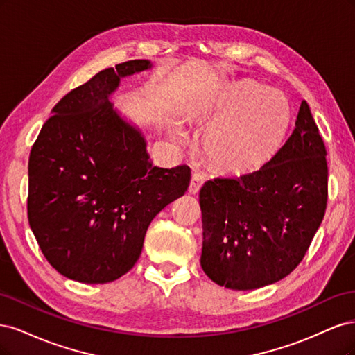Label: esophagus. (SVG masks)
Segmentation results:
<instances>
[{
  "label": "esophagus",
  "mask_w": 355,
  "mask_h": 355,
  "mask_svg": "<svg viewBox=\"0 0 355 355\" xmlns=\"http://www.w3.org/2000/svg\"><path fill=\"white\" fill-rule=\"evenodd\" d=\"M203 184V175L196 173L191 175V181H190V186H189V193L190 194H196L200 189V186Z\"/></svg>",
  "instance_id": "obj_1"
}]
</instances>
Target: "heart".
I'll return each instance as SVG.
<instances>
[{"label": "heart", "instance_id": "1", "mask_svg": "<svg viewBox=\"0 0 355 355\" xmlns=\"http://www.w3.org/2000/svg\"><path fill=\"white\" fill-rule=\"evenodd\" d=\"M220 121L207 137V152L223 168L257 166L276 148L288 128V98L254 81L237 84L216 110Z\"/></svg>", "mask_w": 355, "mask_h": 355}]
</instances>
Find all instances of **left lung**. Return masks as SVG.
<instances>
[{
  "label": "left lung",
  "instance_id": "8db88e82",
  "mask_svg": "<svg viewBox=\"0 0 355 355\" xmlns=\"http://www.w3.org/2000/svg\"><path fill=\"white\" fill-rule=\"evenodd\" d=\"M200 266L216 284L252 291L302 261L327 203L326 147L302 100L295 130L252 173L209 180L199 193Z\"/></svg>",
  "mask_w": 355,
  "mask_h": 355
}]
</instances>
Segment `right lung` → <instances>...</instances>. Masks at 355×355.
<instances>
[{"label":"right lung","instance_id":"obj_1","mask_svg":"<svg viewBox=\"0 0 355 355\" xmlns=\"http://www.w3.org/2000/svg\"><path fill=\"white\" fill-rule=\"evenodd\" d=\"M152 67L130 60L72 89L31 150V230L53 268L71 280L109 283L128 272L152 220L190 184L187 165H153L140 128L110 101L122 78Z\"/></svg>","mask_w":355,"mask_h":355}]
</instances>
